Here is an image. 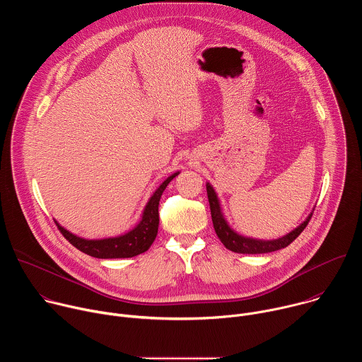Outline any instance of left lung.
Masks as SVG:
<instances>
[{
    "instance_id": "1",
    "label": "left lung",
    "mask_w": 362,
    "mask_h": 362,
    "mask_svg": "<svg viewBox=\"0 0 362 362\" xmlns=\"http://www.w3.org/2000/svg\"><path fill=\"white\" fill-rule=\"evenodd\" d=\"M206 190H208V199H209V204H211V215H212L215 232H216L218 238L221 239V242L226 246V249L236 252V253H249V255L268 253V252H275L282 247H286L289 243H292L300 235V232L306 228L309 219H311V216H313V214H311L306 218V221L302 222L296 229H293L292 232H289L288 235H285L279 239L261 240V239L245 238V236L236 233L233 229H230V226L225 221L222 209H221L219 199L215 193V189L211 186V183H206Z\"/></svg>"
}]
</instances>
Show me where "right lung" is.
Here are the masks:
<instances>
[{"instance_id": "right-lung-1", "label": "right lung", "mask_w": 362, "mask_h": 362, "mask_svg": "<svg viewBox=\"0 0 362 362\" xmlns=\"http://www.w3.org/2000/svg\"><path fill=\"white\" fill-rule=\"evenodd\" d=\"M177 175L179 172L173 173L156 189V192L153 193L146 204L141 221L134 229L122 236L90 240L73 235L56 222L57 228L74 247L90 256L98 257V259H116V257H133L136 255H140L146 252L151 246L154 239H156L159 229V202L166 186Z\"/></svg>"}]
</instances>
